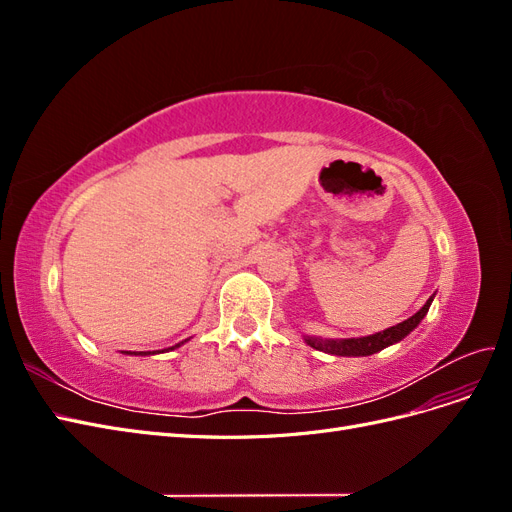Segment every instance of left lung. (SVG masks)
Listing matches in <instances>:
<instances>
[{"mask_svg":"<svg viewBox=\"0 0 512 512\" xmlns=\"http://www.w3.org/2000/svg\"><path fill=\"white\" fill-rule=\"evenodd\" d=\"M433 297L418 309L414 316H410L408 320L395 324V327L380 331L376 335H367V337H352V339H342V342H333V339H318V337H307L305 342L322 352H329V354H337V356H367V354H374L386 346H391L399 339H404L412 329H416V324L425 318V314L429 312V305H431Z\"/></svg>","mask_w":512,"mask_h":512,"instance_id":"8db88e82","label":"left lung"}]
</instances>
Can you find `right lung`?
<instances>
[{
    "label": "right lung",
    "instance_id": "right-lung-1",
    "mask_svg": "<svg viewBox=\"0 0 512 512\" xmlns=\"http://www.w3.org/2000/svg\"><path fill=\"white\" fill-rule=\"evenodd\" d=\"M177 346H179V344H177ZM177 346H173V348H177ZM130 354H132V352H130ZM138 354H141V352H138ZM143 354H151V352H143Z\"/></svg>",
    "mask_w": 512,
    "mask_h": 512
}]
</instances>
